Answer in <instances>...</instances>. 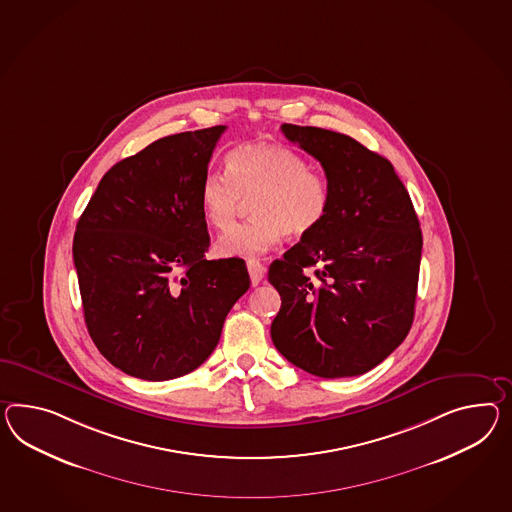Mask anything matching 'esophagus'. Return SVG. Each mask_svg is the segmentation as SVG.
Returning <instances> with one entry per match:
<instances>
[{
	"instance_id": "34e87169",
	"label": "esophagus",
	"mask_w": 512,
	"mask_h": 512,
	"mask_svg": "<svg viewBox=\"0 0 512 512\" xmlns=\"http://www.w3.org/2000/svg\"><path fill=\"white\" fill-rule=\"evenodd\" d=\"M247 269H249L250 282H252V286H258V284L262 282L263 275H265V267H263V263L260 262V260L250 258V260H247Z\"/></svg>"
}]
</instances>
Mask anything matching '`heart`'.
<instances>
[{"label":"heart","instance_id":"heart-1","mask_svg":"<svg viewBox=\"0 0 512 512\" xmlns=\"http://www.w3.org/2000/svg\"><path fill=\"white\" fill-rule=\"evenodd\" d=\"M250 197L255 219L217 241L219 256H258L276 247L284 234L289 239L314 234L327 219L332 189L288 146L245 143L228 152L226 174L204 176L200 208L211 228L224 232L235 222L242 200Z\"/></svg>","mask_w":512,"mask_h":512}]
</instances>
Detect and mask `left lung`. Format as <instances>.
I'll return each instance as SVG.
<instances>
[{
	"instance_id": "1",
	"label": "left lung",
	"mask_w": 512,
	"mask_h": 512,
	"mask_svg": "<svg viewBox=\"0 0 512 512\" xmlns=\"http://www.w3.org/2000/svg\"><path fill=\"white\" fill-rule=\"evenodd\" d=\"M325 169L332 204L314 234L275 260L276 349L315 377H356L394 353L414 321L418 215L394 165L343 133L282 124Z\"/></svg>"
}]
</instances>
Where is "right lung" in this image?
I'll return each instance as SVG.
<instances>
[{"label":"right lung","instance_id":"right-lung-1","mask_svg":"<svg viewBox=\"0 0 512 512\" xmlns=\"http://www.w3.org/2000/svg\"><path fill=\"white\" fill-rule=\"evenodd\" d=\"M224 130L169 135L118 161L79 217L72 252L87 330L126 375L197 369L250 288L241 258L206 260L200 184Z\"/></svg>","mask_w":512,"mask_h":512}]
</instances>
